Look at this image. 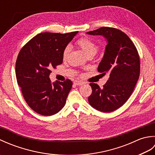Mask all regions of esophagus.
<instances>
[{"label": "esophagus", "mask_w": 155, "mask_h": 155, "mask_svg": "<svg viewBox=\"0 0 155 155\" xmlns=\"http://www.w3.org/2000/svg\"><path fill=\"white\" fill-rule=\"evenodd\" d=\"M74 84L75 85H77V86H81V85H83L84 84V83L83 82L79 81H74Z\"/></svg>", "instance_id": "obj_1"}]
</instances>
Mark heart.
Here are the masks:
<instances>
[{
	"label": "heart",
	"instance_id": "1",
	"mask_svg": "<svg viewBox=\"0 0 155 155\" xmlns=\"http://www.w3.org/2000/svg\"><path fill=\"white\" fill-rule=\"evenodd\" d=\"M77 44L87 56L90 54L94 55L98 51V47L97 45L93 41H91V39L86 37L79 39L77 41ZM69 51H70V47H69V46H67V47L64 48L63 52H62V55H63L64 58L67 57Z\"/></svg>",
	"mask_w": 155,
	"mask_h": 155
}]
</instances>
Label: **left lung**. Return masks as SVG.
<instances>
[{
    "label": "left lung",
    "instance_id": "left-lung-1",
    "mask_svg": "<svg viewBox=\"0 0 155 155\" xmlns=\"http://www.w3.org/2000/svg\"><path fill=\"white\" fill-rule=\"evenodd\" d=\"M87 34L102 36L106 39L98 72L110 76L103 88L90 84L93 93L88 97V103L97 110L110 113L123 106L132 94L139 77V56L129 37L117 28L101 27Z\"/></svg>",
    "mask_w": 155,
    "mask_h": 155
}]
</instances>
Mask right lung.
Returning <instances> with one entry per match:
<instances>
[{
	"mask_svg": "<svg viewBox=\"0 0 155 155\" xmlns=\"http://www.w3.org/2000/svg\"><path fill=\"white\" fill-rule=\"evenodd\" d=\"M78 32H42L20 51L15 67L16 80L25 101L36 113L51 116L64 107L72 81L52 83L49 75L52 68L62 64L64 48Z\"/></svg>",
	"mask_w": 155,
	"mask_h": 155,
	"instance_id": "right-lung-1",
	"label": "right lung"
}]
</instances>
